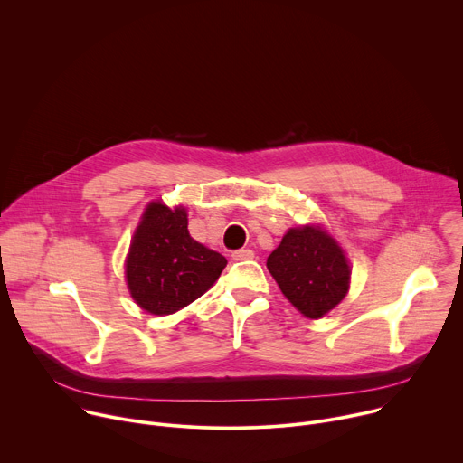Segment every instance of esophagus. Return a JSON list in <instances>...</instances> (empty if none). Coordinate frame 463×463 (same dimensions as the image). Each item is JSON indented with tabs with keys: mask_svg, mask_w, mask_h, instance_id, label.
Wrapping results in <instances>:
<instances>
[{
	"mask_svg": "<svg viewBox=\"0 0 463 463\" xmlns=\"http://www.w3.org/2000/svg\"><path fill=\"white\" fill-rule=\"evenodd\" d=\"M250 258H254V252L250 249H240V250L232 252V260H236V261H243V260H250Z\"/></svg>",
	"mask_w": 463,
	"mask_h": 463,
	"instance_id": "esophagus-1",
	"label": "esophagus"
}]
</instances>
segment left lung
<instances>
[{
    "label": "left lung",
    "mask_w": 463,
    "mask_h": 463,
    "mask_svg": "<svg viewBox=\"0 0 463 463\" xmlns=\"http://www.w3.org/2000/svg\"><path fill=\"white\" fill-rule=\"evenodd\" d=\"M268 269L284 297L307 318H320L348 293L350 266L337 241L320 227L289 229L269 254Z\"/></svg>",
    "instance_id": "left-lung-1"
}]
</instances>
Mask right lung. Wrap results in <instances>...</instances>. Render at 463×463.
I'll list each match as a JSON object with an SVG mask.
<instances>
[{"label": "right lung", "instance_id": "1", "mask_svg": "<svg viewBox=\"0 0 463 463\" xmlns=\"http://www.w3.org/2000/svg\"><path fill=\"white\" fill-rule=\"evenodd\" d=\"M184 209L148 205L126 260L134 300L154 315H170L200 298L227 266L225 256L188 234Z\"/></svg>", "mask_w": 463, "mask_h": 463}]
</instances>
